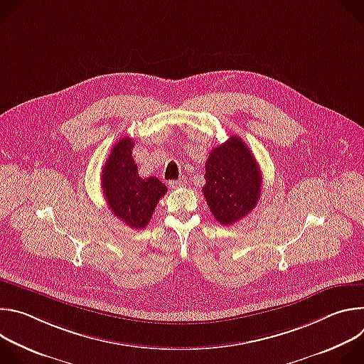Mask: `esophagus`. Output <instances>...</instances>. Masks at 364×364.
Returning <instances> with one entry per match:
<instances>
[{
  "instance_id": "1",
  "label": "esophagus",
  "mask_w": 364,
  "mask_h": 364,
  "mask_svg": "<svg viewBox=\"0 0 364 364\" xmlns=\"http://www.w3.org/2000/svg\"><path fill=\"white\" fill-rule=\"evenodd\" d=\"M186 180L184 178H180V180H173V181H170V187L171 188H180V187H184L186 186Z\"/></svg>"
}]
</instances>
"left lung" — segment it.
Segmentation results:
<instances>
[{
    "label": "left lung",
    "instance_id": "8db88e82",
    "mask_svg": "<svg viewBox=\"0 0 364 364\" xmlns=\"http://www.w3.org/2000/svg\"><path fill=\"white\" fill-rule=\"evenodd\" d=\"M204 177L201 191L223 226L247 216L261 197V170L247 145L236 135L210 151Z\"/></svg>",
    "mask_w": 364,
    "mask_h": 364
}]
</instances>
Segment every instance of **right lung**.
I'll return each instance as SVG.
<instances>
[{
	"mask_svg": "<svg viewBox=\"0 0 364 364\" xmlns=\"http://www.w3.org/2000/svg\"><path fill=\"white\" fill-rule=\"evenodd\" d=\"M134 141L121 138L102 168V188L112 213L131 229H144L167 187L159 178H141L132 159Z\"/></svg>",
	"mask_w": 364,
	"mask_h": 364,
	"instance_id": "right-lung-1",
	"label": "right lung"
}]
</instances>
